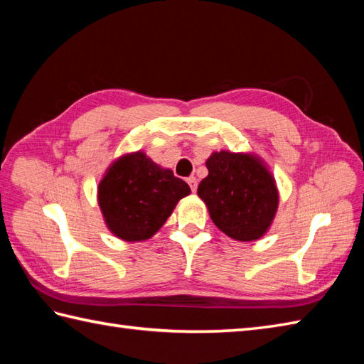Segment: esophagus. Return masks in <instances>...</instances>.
<instances>
[{
    "mask_svg": "<svg viewBox=\"0 0 364 364\" xmlns=\"http://www.w3.org/2000/svg\"><path fill=\"white\" fill-rule=\"evenodd\" d=\"M188 184L191 186V191H192V192L197 191V178H196V176H189V178H188Z\"/></svg>",
    "mask_w": 364,
    "mask_h": 364,
    "instance_id": "esophagus-1",
    "label": "esophagus"
}]
</instances>
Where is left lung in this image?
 <instances>
[{
	"label": "left lung",
	"instance_id": "8db88e82",
	"mask_svg": "<svg viewBox=\"0 0 364 364\" xmlns=\"http://www.w3.org/2000/svg\"><path fill=\"white\" fill-rule=\"evenodd\" d=\"M208 176L197 194L215 227L236 241H255L266 233L278 208L275 180L252 154L219 151L206 161Z\"/></svg>",
	"mask_w": 364,
	"mask_h": 364
}]
</instances>
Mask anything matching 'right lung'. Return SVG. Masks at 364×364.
I'll use <instances>...</instances> for the list:
<instances>
[{"label":"right lung","mask_w":364,"mask_h":364,"mask_svg":"<svg viewBox=\"0 0 364 364\" xmlns=\"http://www.w3.org/2000/svg\"><path fill=\"white\" fill-rule=\"evenodd\" d=\"M189 186L172 170L161 168L142 151L122 156L98 186L106 225L125 241H144L164 225Z\"/></svg>","instance_id":"add662e5"}]
</instances>
